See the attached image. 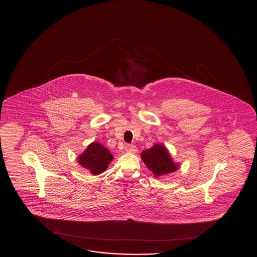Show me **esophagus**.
I'll list each match as a JSON object with an SVG mask.
<instances>
[{"mask_svg": "<svg viewBox=\"0 0 257 257\" xmlns=\"http://www.w3.org/2000/svg\"><path fill=\"white\" fill-rule=\"evenodd\" d=\"M125 151L129 152V153H136L138 151V148L136 146H132V145H126L125 146Z\"/></svg>", "mask_w": 257, "mask_h": 257, "instance_id": "1", "label": "esophagus"}]
</instances>
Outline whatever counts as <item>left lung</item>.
Here are the masks:
<instances>
[{"instance_id": "8db88e82", "label": "left lung", "mask_w": 257, "mask_h": 257, "mask_svg": "<svg viewBox=\"0 0 257 257\" xmlns=\"http://www.w3.org/2000/svg\"><path fill=\"white\" fill-rule=\"evenodd\" d=\"M142 160L155 177L177 171L180 166L171 158L169 149L163 145H154L141 154Z\"/></svg>"}]
</instances>
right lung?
Segmentation results:
<instances>
[{"instance_id": "right-lung-1", "label": "right lung", "mask_w": 257, "mask_h": 257, "mask_svg": "<svg viewBox=\"0 0 257 257\" xmlns=\"http://www.w3.org/2000/svg\"><path fill=\"white\" fill-rule=\"evenodd\" d=\"M112 160L113 156L108 148L96 142L91 143L86 147V150L78 156L79 165L90 171L93 175H97L106 171Z\"/></svg>"}]
</instances>
